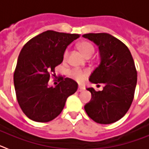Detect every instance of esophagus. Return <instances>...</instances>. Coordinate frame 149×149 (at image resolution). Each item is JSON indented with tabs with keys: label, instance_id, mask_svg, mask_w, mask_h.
<instances>
[{
	"label": "esophagus",
	"instance_id": "obj_1",
	"mask_svg": "<svg viewBox=\"0 0 149 149\" xmlns=\"http://www.w3.org/2000/svg\"><path fill=\"white\" fill-rule=\"evenodd\" d=\"M84 90V87H82L81 86H79L78 88H77V92H82Z\"/></svg>",
	"mask_w": 149,
	"mask_h": 149
}]
</instances>
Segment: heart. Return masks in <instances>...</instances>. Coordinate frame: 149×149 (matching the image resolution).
Here are the masks:
<instances>
[{"instance_id":"1","label":"heart","mask_w":149,"mask_h":149,"mask_svg":"<svg viewBox=\"0 0 149 149\" xmlns=\"http://www.w3.org/2000/svg\"><path fill=\"white\" fill-rule=\"evenodd\" d=\"M77 48L79 51H81V54L86 57H89L93 54L95 51L94 46L91 43L88 42H82L79 43L77 45ZM67 56H68V51H65L64 54V58L66 59ZM73 76L74 78L77 80L78 82L82 83L85 81V79L89 74V72L87 70L86 71H81V70H74L73 72Z\"/></svg>"}]
</instances>
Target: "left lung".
<instances>
[{"instance_id": "8db88e82", "label": "left lung", "mask_w": 149, "mask_h": 149, "mask_svg": "<svg viewBox=\"0 0 149 149\" xmlns=\"http://www.w3.org/2000/svg\"><path fill=\"white\" fill-rule=\"evenodd\" d=\"M82 36L98 46L101 58L89 81L104 84L102 91L86 88L92 98L84 109L97 123H113L125 115L134 99L137 73L132 55L125 45L109 33H86Z\"/></svg>"}]
</instances>
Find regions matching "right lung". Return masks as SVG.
Here are the masks:
<instances>
[{"label":"right lung","mask_w":149,"mask_h":149,"mask_svg":"<svg viewBox=\"0 0 149 149\" xmlns=\"http://www.w3.org/2000/svg\"><path fill=\"white\" fill-rule=\"evenodd\" d=\"M79 37V34L47 30L22 48L14 73V86L18 104L31 120H53L62 112L67 98L77 91V83L71 78L60 77L55 87L48 86V81L55 67L63 62L67 46Z\"/></svg>","instance_id":"obj_1"}]
</instances>
